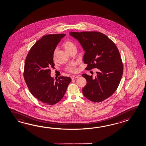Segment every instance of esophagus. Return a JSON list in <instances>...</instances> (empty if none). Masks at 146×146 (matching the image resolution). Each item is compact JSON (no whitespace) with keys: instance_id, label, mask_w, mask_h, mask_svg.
<instances>
[{"instance_id":"1","label":"esophagus","mask_w":146,"mask_h":146,"mask_svg":"<svg viewBox=\"0 0 146 146\" xmlns=\"http://www.w3.org/2000/svg\"><path fill=\"white\" fill-rule=\"evenodd\" d=\"M80 76V75H72L71 76V78L72 80L75 79V78H78Z\"/></svg>"}]
</instances>
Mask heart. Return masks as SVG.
Listing matches in <instances>:
<instances>
[{"label":"heart","mask_w":146,"mask_h":146,"mask_svg":"<svg viewBox=\"0 0 146 146\" xmlns=\"http://www.w3.org/2000/svg\"><path fill=\"white\" fill-rule=\"evenodd\" d=\"M63 47L65 48L66 50L68 52L73 47H75L74 44L70 40H67L66 42H64V43L63 44ZM54 54L55 53L54 52ZM77 62H72L70 64H68V66H66L65 70L66 71L70 73H74L77 71Z\"/></svg>","instance_id":"b5f03b06"}]
</instances>
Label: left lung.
I'll return each mask as SVG.
<instances>
[{"instance_id": "1", "label": "left lung", "mask_w": 146, "mask_h": 146, "mask_svg": "<svg viewBox=\"0 0 146 146\" xmlns=\"http://www.w3.org/2000/svg\"><path fill=\"white\" fill-rule=\"evenodd\" d=\"M70 35L78 39L85 51L86 70L98 69L95 78L82 75L87 83L82 89L84 96L94 102L104 101L115 92L122 78L123 64L119 51L113 41L99 32H73Z\"/></svg>"}]
</instances>
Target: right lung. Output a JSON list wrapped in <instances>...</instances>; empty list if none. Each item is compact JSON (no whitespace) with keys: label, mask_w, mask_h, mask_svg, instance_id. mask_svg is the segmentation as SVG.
<instances>
[{"label":"right lung","mask_w":146,"mask_h":146,"mask_svg":"<svg viewBox=\"0 0 146 146\" xmlns=\"http://www.w3.org/2000/svg\"><path fill=\"white\" fill-rule=\"evenodd\" d=\"M64 34H48L34 44L27 55L24 65V80L31 93L46 104L54 105L62 99L68 84L69 77L60 76L54 81L50 68H54V51Z\"/></svg>","instance_id":"obj_1"}]
</instances>
